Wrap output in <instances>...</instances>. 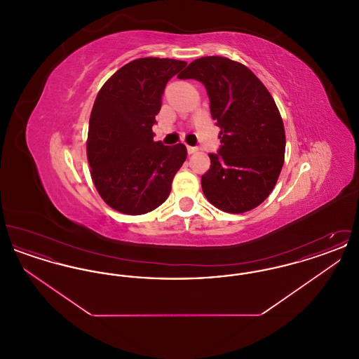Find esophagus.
<instances>
[{
    "label": "esophagus",
    "instance_id": "1",
    "mask_svg": "<svg viewBox=\"0 0 359 359\" xmlns=\"http://www.w3.org/2000/svg\"><path fill=\"white\" fill-rule=\"evenodd\" d=\"M196 151H198V148H196V147H189V145H187L188 154H195Z\"/></svg>",
    "mask_w": 359,
    "mask_h": 359
}]
</instances>
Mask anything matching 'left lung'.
I'll return each mask as SVG.
<instances>
[{"mask_svg": "<svg viewBox=\"0 0 359 359\" xmlns=\"http://www.w3.org/2000/svg\"><path fill=\"white\" fill-rule=\"evenodd\" d=\"M179 79L203 83L221 128V147L208 154L202 176L207 201L233 214L253 210L269 196L284 164V123L271 93L246 66L222 56L194 60Z\"/></svg>", "mask_w": 359, "mask_h": 359, "instance_id": "left-lung-1", "label": "left lung"}]
</instances>
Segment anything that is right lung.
<instances>
[{
	"label": "right lung",
	"instance_id": "obj_1",
	"mask_svg": "<svg viewBox=\"0 0 359 359\" xmlns=\"http://www.w3.org/2000/svg\"><path fill=\"white\" fill-rule=\"evenodd\" d=\"M186 62L141 57L121 67L100 90L93 106L87 158L106 205L141 215L163 205L187 158L183 144L154 141L152 126L164 88Z\"/></svg>",
	"mask_w": 359,
	"mask_h": 359
}]
</instances>
